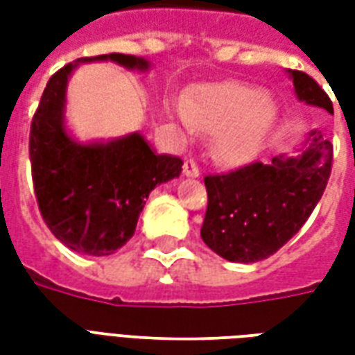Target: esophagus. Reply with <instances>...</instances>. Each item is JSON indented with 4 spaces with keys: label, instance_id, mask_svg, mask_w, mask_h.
I'll use <instances>...</instances> for the list:
<instances>
[{
    "label": "esophagus",
    "instance_id": "obj_1",
    "mask_svg": "<svg viewBox=\"0 0 355 355\" xmlns=\"http://www.w3.org/2000/svg\"><path fill=\"white\" fill-rule=\"evenodd\" d=\"M182 173L190 178H198L201 175L200 167H198V163L193 162V159H186L184 167H182Z\"/></svg>",
    "mask_w": 355,
    "mask_h": 355
}]
</instances>
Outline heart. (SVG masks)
I'll return each instance as SVG.
<instances>
[{
    "mask_svg": "<svg viewBox=\"0 0 355 355\" xmlns=\"http://www.w3.org/2000/svg\"><path fill=\"white\" fill-rule=\"evenodd\" d=\"M171 112L188 131H216L213 152L228 165L251 159L277 117L275 104L261 89L238 81L203 85Z\"/></svg>",
    "mask_w": 355,
    "mask_h": 355,
    "instance_id": "b5f03b06",
    "label": "heart"
}]
</instances>
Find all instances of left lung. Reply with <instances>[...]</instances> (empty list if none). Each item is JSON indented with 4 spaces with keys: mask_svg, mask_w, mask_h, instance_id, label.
Returning <instances> with one entry per match:
<instances>
[{
    "mask_svg": "<svg viewBox=\"0 0 355 355\" xmlns=\"http://www.w3.org/2000/svg\"><path fill=\"white\" fill-rule=\"evenodd\" d=\"M289 76L298 101L333 114L331 98L308 73L289 70ZM331 165L333 144L312 131L297 155L209 175L201 239L226 261H264L304 226L325 192Z\"/></svg>",
    "mask_w": 355,
    "mask_h": 355,
    "instance_id": "obj_1",
    "label": "left lung"
}]
</instances>
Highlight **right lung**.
<instances>
[{
    "label": "right lung",
    "instance_id": "add662e5",
    "mask_svg": "<svg viewBox=\"0 0 355 355\" xmlns=\"http://www.w3.org/2000/svg\"><path fill=\"white\" fill-rule=\"evenodd\" d=\"M94 60L150 68L144 58L110 53L78 58L53 73L30 127V162L35 200L55 238L76 253L106 257L132 238L150 192L178 177L182 159L155 154L139 132L87 144L68 135V78L80 62Z\"/></svg>",
    "mask_w": 355,
    "mask_h": 355
}]
</instances>
